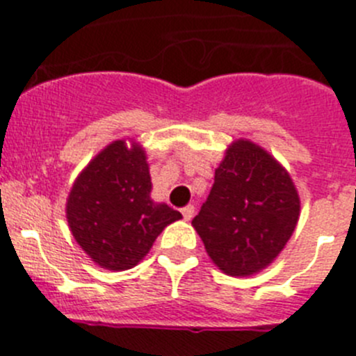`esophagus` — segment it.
Wrapping results in <instances>:
<instances>
[{
	"label": "esophagus",
	"mask_w": 356,
	"mask_h": 356,
	"mask_svg": "<svg viewBox=\"0 0 356 356\" xmlns=\"http://www.w3.org/2000/svg\"><path fill=\"white\" fill-rule=\"evenodd\" d=\"M194 212H196V210H194L193 205H187L185 209H181V216H184L185 221H191L194 217Z\"/></svg>",
	"instance_id": "34e87169"
}]
</instances>
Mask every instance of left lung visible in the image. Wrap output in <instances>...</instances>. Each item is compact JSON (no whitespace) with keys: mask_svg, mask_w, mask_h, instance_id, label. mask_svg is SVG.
Returning <instances> with one entry per match:
<instances>
[{"mask_svg":"<svg viewBox=\"0 0 356 356\" xmlns=\"http://www.w3.org/2000/svg\"><path fill=\"white\" fill-rule=\"evenodd\" d=\"M298 217L300 197L289 172L257 144L237 140L216 169L193 226L221 271L250 276L278 257Z\"/></svg>","mask_w":356,"mask_h":356,"instance_id":"1","label":"left lung"}]
</instances>
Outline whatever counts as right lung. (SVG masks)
Returning <instances> with one entry per match:
<instances>
[{
	"label": "right lung",
	"mask_w": 356,
	"mask_h": 356,
	"mask_svg": "<svg viewBox=\"0 0 356 356\" xmlns=\"http://www.w3.org/2000/svg\"><path fill=\"white\" fill-rule=\"evenodd\" d=\"M151 178L143 147L115 140L83 169L67 200L72 235L97 266L124 271L137 266L178 210L149 197Z\"/></svg>",
	"instance_id": "right-lung-1"
}]
</instances>
